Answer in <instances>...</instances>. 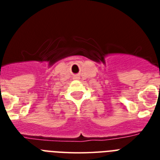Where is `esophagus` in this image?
<instances>
[{
    "label": "esophagus",
    "instance_id": "obj_1",
    "mask_svg": "<svg viewBox=\"0 0 160 160\" xmlns=\"http://www.w3.org/2000/svg\"><path fill=\"white\" fill-rule=\"evenodd\" d=\"M74 79H79V76H77V75H76V76H74Z\"/></svg>",
    "mask_w": 160,
    "mask_h": 160
}]
</instances>
